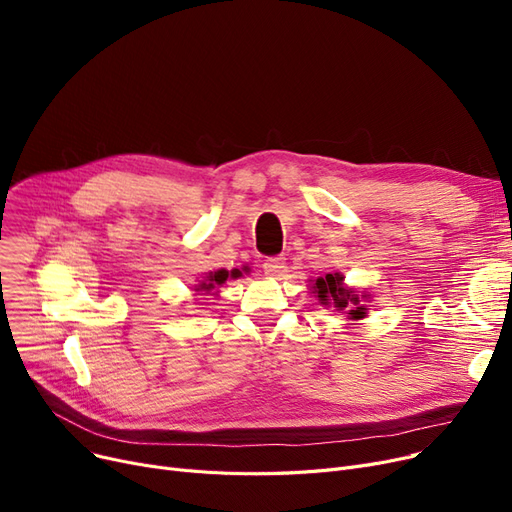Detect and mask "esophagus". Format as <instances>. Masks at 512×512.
I'll use <instances>...</instances> for the list:
<instances>
[{
	"mask_svg": "<svg viewBox=\"0 0 512 512\" xmlns=\"http://www.w3.org/2000/svg\"><path fill=\"white\" fill-rule=\"evenodd\" d=\"M286 270V259L284 257H270L263 261V274L270 278H280Z\"/></svg>",
	"mask_w": 512,
	"mask_h": 512,
	"instance_id": "34e87169",
	"label": "esophagus"
}]
</instances>
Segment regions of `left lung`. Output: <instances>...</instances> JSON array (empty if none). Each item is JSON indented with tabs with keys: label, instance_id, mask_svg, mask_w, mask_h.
<instances>
[{
	"label": "left lung",
	"instance_id": "obj_1",
	"mask_svg": "<svg viewBox=\"0 0 512 512\" xmlns=\"http://www.w3.org/2000/svg\"><path fill=\"white\" fill-rule=\"evenodd\" d=\"M313 288H315L321 303H328L332 299L338 309H344V307H348V303H351V305H355V309H351V313H348L351 315V319L365 317L367 309L363 305H359V294H355L353 290H346L342 286L340 274H326V278H317ZM361 297H365V294H361Z\"/></svg>",
	"mask_w": 512,
	"mask_h": 512
}]
</instances>
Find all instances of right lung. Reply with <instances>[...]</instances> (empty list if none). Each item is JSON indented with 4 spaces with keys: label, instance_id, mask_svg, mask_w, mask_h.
<instances>
[{
    "label": "right lung",
    "instance_id": "add662e5",
    "mask_svg": "<svg viewBox=\"0 0 512 512\" xmlns=\"http://www.w3.org/2000/svg\"><path fill=\"white\" fill-rule=\"evenodd\" d=\"M238 276H240V272H238V270H234V272H232V278H238ZM226 280H228V272H226V270L213 272V274H209V276H207V282H203L197 290H207V292H209V290H211V288H215V286H222Z\"/></svg>",
    "mask_w": 512,
    "mask_h": 512
}]
</instances>
